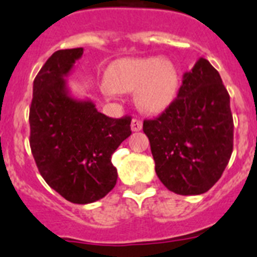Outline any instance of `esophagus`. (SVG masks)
<instances>
[{
    "label": "esophagus",
    "instance_id": "obj_1",
    "mask_svg": "<svg viewBox=\"0 0 257 257\" xmlns=\"http://www.w3.org/2000/svg\"><path fill=\"white\" fill-rule=\"evenodd\" d=\"M131 128L133 132H140L142 129V121L140 119H132Z\"/></svg>",
    "mask_w": 257,
    "mask_h": 257
}]
</instances>
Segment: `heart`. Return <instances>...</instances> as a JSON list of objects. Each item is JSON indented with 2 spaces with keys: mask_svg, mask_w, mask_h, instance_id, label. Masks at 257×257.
Here are the masks:
<instances>
[{
  "mask_svg": "<svg viewBox=\"0 0 257 257\" xmlns=\"http://www.w3.org/2000/svg\"><path fill=\"white\" fill-rule=\"evenodd\" d=\"M178 76L175 66L160 58H125L113 62L102 81L108 97L136 91V103L146 112H162L177 94Z\"/></svg>",
  "mask_w": 257,
  "mask_h": 257,
  "instance_id": "heart-1",
  "label": "heart"
}]
</instances>
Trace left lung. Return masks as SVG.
<instances>
[{"instance_id":"left-lung-1","label":"left lung","mask_w":257,"mask_h":257,"mask_svg":"<svg viewBox=\"0 0 257 257\" xmlns=\"http://www.w3.org/2000/svg\"><path fill=\"white\" fill-rule=\"evenodd\" d=\"M155 172L180 195L206 193L220 180L233 153L230 97L207 59L184 75L177 98L159 117L145 120Z\"/></svg>"}]
</instances>
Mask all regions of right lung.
Here are the masks:
<instances>
[{
	"instance_id": "obj_1",
	"label": "right lung",
	"mask_w": 257,
	"mask_h": 257,
	"mask_svg": "<svg viewBox=\"0 0 257 257\" xmlns=\"http://www.w3.org/2000/svg\"><path fill=\"white\" fill-rule=\"evenodd\" d=\"M82 48L58 50L33 81L30 145L46 184L76 204L97 202L116 185L111 155L132 135L131 117L112 119L71 95L67 76Z\"/></svg>"
}]
</instances>
